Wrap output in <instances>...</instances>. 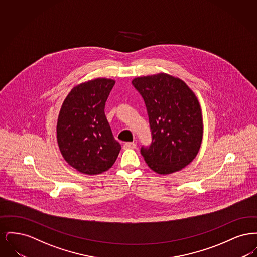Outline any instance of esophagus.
I'll return each instance as SVG.
<instances>
[{
    "mask_svg": "<svg viewBox=\"0 0 257 257\" xmlns=\"http://www.w3.org/2000/svg\"><path fill=\"white\" fill-rule=\"evenodd\" d=\"M137 146L135 143H126L123 145V149H134Z\"/></svg>",
    "mask_w": 257,
    "mask_h": 257,
    "instance_id": "obj_1",
    "label": "esophagus"
}]
</instances>
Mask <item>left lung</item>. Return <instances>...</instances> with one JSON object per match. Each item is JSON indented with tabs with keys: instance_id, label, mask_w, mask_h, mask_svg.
Segmentation results:
<instances>
[{
	"instance_id": "8db88e82",
	"label": "left lung",
	"mask_w": 257,
	"mask_h": 257,
	"mask_svg": "<svg viewBox=\"0 0 257 257\" xmlns=\"http://www.w3.org/2000/svg\"><path fill=\"white\" fill-rule=\"evenodd\" d=\"M135 88L146 103L152 142L142 147L148 167L159 174L181 171L196 158L203 123L199 102L179 78L159 73L135 78Z\"/></svg>"
}]
</instances>
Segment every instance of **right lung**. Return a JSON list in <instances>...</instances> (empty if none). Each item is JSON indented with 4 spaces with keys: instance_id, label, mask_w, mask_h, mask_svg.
I'll use <instances>...</instances> for the list:
<instances>
[{
    "instance_id": "obj_1",
    "label": "right lung",
    "mask_w": 257,
    "mask_h": 257,
    "mask_svg": "<svg viewBox=\"0 0 257 257\" xmlns=\"http://www.w3.org/2000/svg\"><path fill=\"white\" fill-rule=\"evenodd\" d=\"M114 80L97 78L74 86L64 99L57 123L61 155L72 168L88 175L108 171L121 146L110 130L105 104Z\"/></svg>"
}]
</instances>
